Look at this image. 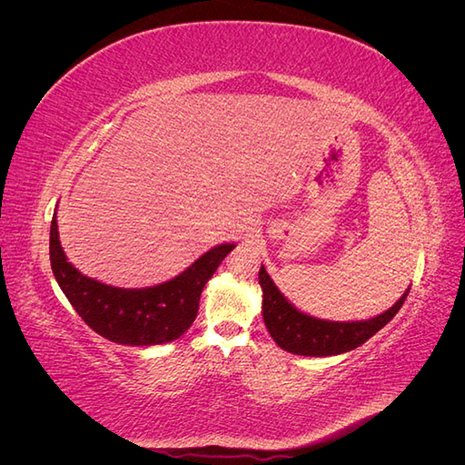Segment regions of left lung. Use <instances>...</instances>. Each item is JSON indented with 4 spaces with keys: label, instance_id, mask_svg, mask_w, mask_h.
Instances as JSON below:
<instances>
[{
    "label": "left lung",
    "instance_id": "1",
    "mask_svg": "<svg viewBox=\"0 0 465 465\" xmlns=\"http://www.w3.org/2000/svg\"><path fill=\"white\" fill-rule=\"evenodd\" d=\"M260 285L263 291L262 314L267 331L281 349L304 357H330L357 349L398 314L410 294L407 289L396 304L376 318L364 322H330L299 312L279 292L263 265L260 267Z\"/></svg>",
    "mask_w": 465,
    "mask_h": 465
}]
</instances>
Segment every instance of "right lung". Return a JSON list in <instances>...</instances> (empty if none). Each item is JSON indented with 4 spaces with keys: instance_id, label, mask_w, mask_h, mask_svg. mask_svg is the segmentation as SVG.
Instances as JSON below:
<instances>
[{
    "instance_id": "1",
    "label": "right lung",
    "mask_w": 465,
    "mask_h": 465,
    "mask_svg": "<svg viewBox=\"0 0 465 465\" xmlns=\"http://www.w3.org/2000/svg\"><path fill=\"white\" fill-rule=\"evenodd\" d=\"M234 244H219L166 283L145 289L104 285L67 262L55 213L50 227V263L60 289L91 330L122 345L174 341L198 316L200 297Z\"/></svg>"
}]
</instances>
